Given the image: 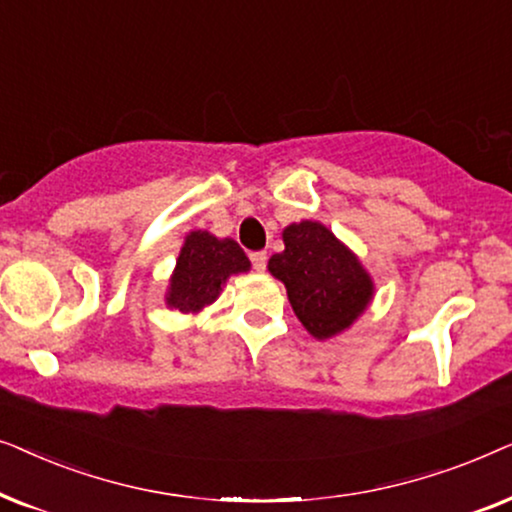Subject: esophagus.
I'll list each match as a JSON object with an SVG mask.
<instances>
[{
  "instance_id": "1",
  "label": "esophagus",
  "mask_w": 512,
  "mask_h": 512,
  "mask_svg": "<svg viewBox=\"0 0 512 512\" xmlns=\"http://www.w3.org/2000/svg\"><path fill=\"white\" fill-rule=\"evenodd\" d=\"M249 258L256 272H263L265 265H268V254H265V251H254V254H249Z\"/></svg>"
}]
</instances>
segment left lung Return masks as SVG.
<instances>
[{"label":"left lung","mask_w":512,"mask_h":512,"mask_svg":"<svg viewBox=\"0 0 512 512\" xmlns=\"http://www.w3.org/2000/svg\"><path fill=\"white\" fill-rule=\"evenodd\" d=\"M268 268L282 279L296 317L314 338L345 331L373 298V282L356 256L317 221L291 223L284 251Z\"/></svg>","instance_id":"1"}]
</instances>
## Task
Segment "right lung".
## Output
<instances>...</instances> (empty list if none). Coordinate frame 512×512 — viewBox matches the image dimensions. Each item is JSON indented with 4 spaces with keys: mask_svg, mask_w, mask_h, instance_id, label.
<instances>
[{
    "mask_svg": "<svg viewBox=\"0 0 512 512\" xmlns=\"http://www.w3.org/2000/svg\"><path fill=\"white\" fill-rule=\"evenodd\" d=\"M247 270L249 258L235 240H219L205 230H195L181 247L167 305L179 312H198L216 300L230 275Z\"/></svg>",
    "mask_w": 512,
    "mask_h": 512,
    "instance_id": "right-lung-1",
    "label": "right lung"
}]
</instances>
